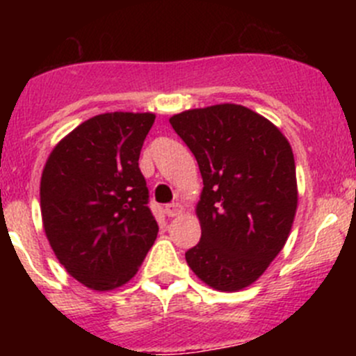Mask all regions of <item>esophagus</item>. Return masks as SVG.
<instances>
[{
    "label": "esophagus",
    "mask_w": 356,
    "mask_h": 356,
    "mask_svg": "<svg viewBox=\"0 0 356 356\" xmlns=\"http://www.w3.org/2000/svg\"><path fill=\"white\" fill-rule=\"evenodd\" d=\"M182 211H184V208H182V204L179 203H170L165 207V213H167V217H179V215H182Z\"/></svg>",
    "instance_id": "34e87169"
}]
</instances>
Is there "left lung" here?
Wrapping results in <instances>:
<instances>
[{"mask_svg":"<svg viewBox=\"0 0 356 356\" xmlns=\"http://www.w3.org/2000/svg\"><path fill=\"white\" fill-rule=\"evenodd\" d=\"M203 177L196 204L200 243L186 253L198 279L217 291L245 289L289 238L298 207L296 167L286 136L234 103L170 117Z\"/></svg>","mask_w":356,"mask_h":356,"instance_id":"8db88e82","label":"left lung"}]
</instances>
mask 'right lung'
<instances>
[{"label": "right lung", "instance_id": "right-lung-1", "mask_svg": "<svg viewBox=\"0 0 356 356\" xmlns=\"http://www.w3.org/2000/svg\"><path fill=\"white\" fill-rule=\"evenodd\" d=\"M153 122L149 111L96 115L67 134L42 168L39 195L49 246L72 277L95 291L131 281L156 239L139 170Z\"/></svg>", "mask_w": 356, "mask_h": 356}]
</instances>
